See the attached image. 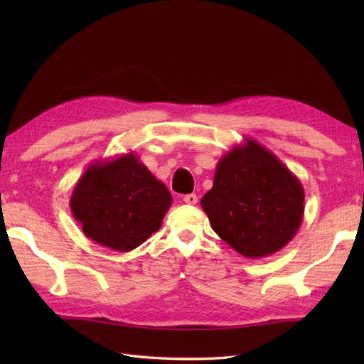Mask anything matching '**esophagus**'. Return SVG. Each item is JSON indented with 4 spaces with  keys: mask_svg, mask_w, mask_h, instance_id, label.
I'll list each match as a JSON object with an SVG mask.
<instances>
[{
    "mask_svg": "<svg viewBox=\"0 0 364 364\" xmlns=\"http://www.w3.org/2000/svg\"><path fill=\"white\" fill-rule=\"evenodd\" d=\"M183 202H184V203H188V205H197L198 198H197V196H196V194H188V196H184V197H183Z\"/></svg>",
    "mask_w": 364,
    "mask_h": 364,
    "instance_id": "esophagus-1",
    "label": "esophagus"
}]
</instances>
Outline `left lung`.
<instances>
[{
    "label": "left lung",
    "mask_w": 364,
    "mask_h": 364,
    "mask_svg": "<svg viewBox=\"0 0 364 364\" xmlns=\"http://www.w3.org/2000/svg\"><path fill=\"white\" fill-rule=\"evenodd\" d=\"M200 205L220 239L257 259L282 250L296 236L305 191L272 151L245 137L220 158L213 188Z\"/></svg>",
    "instance_id": "obj_1"
}]
</instances>
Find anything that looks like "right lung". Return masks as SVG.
<instances>
[{"instance_id": "right-lung-1", "label": "right lung", "mask_w": 364, "mask_h": 364, "mask_svg": "<svg viewBox=\"0 0 364 364\" xmlns=\"http://www.w3.org/2000/svg\"><path fill=\"white\" fill-rule=\"evenodd\" d=\"M170 205L166 184L133 151L90 164L70 197L72 214L84 235L115 252L145 242L161 228Z\"/></svg>"}]
</instances>
